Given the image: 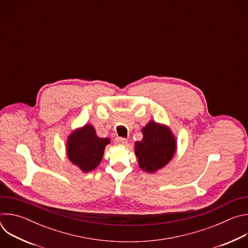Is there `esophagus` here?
<instances>
[{
    "label": "esophagus",
    "mask_w": 248,
    "mask_h": 248,
    "mask_svg": "<svg viewBox=\"0 0 248 248\" xmlns=\"http://www.w3.org/2000/svg\"><path fill=\"white\" fill-rule=\"evenodd\" d=\"M114 142L117 145H125L127 143V139L124 138V137H117V138H115Z\"/></svg>",
    "instance_id": "esophagus-1"
}]
</instances>
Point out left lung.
<instances>
[{
	"mask_svg": "<svg viewBox=\"0 0 248 248\" xmlns=\"http://www.w3.org/2000/svg\"><path fill=\"white\" fill-rule=\"evenodd\" d=\"M143 138L135 142V154L139 167L154 172L166 166L175 152V139L170 130L151 121L142 128Z\"/></svg>",
	"mask_w": 248,
	"mask_h": 248,
	"instance_id": "8db88e82",
	"label": "left lung"
}]
</instances>
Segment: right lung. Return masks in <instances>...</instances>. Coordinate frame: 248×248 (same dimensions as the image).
Listing matches in <instances>:
<instances>
[{
	"mask_svg": "<svg viewBox=\"0 0 248 248\" xmlns=\"http://www.w3.org/2000/svg\"><path fill=\"white\" fill-rule=\"evenodd\" d=\"M109 143V138L98 137L94 127L91 124H86L69 135L66 154L73 164L87 172L100 164L105 147Z\"/></svg>",
	"mask_w": 248,
	"mask_h": 248,
	"instance_id": "right-lung-1",
	"label": "right lung"
}]
</instances>
